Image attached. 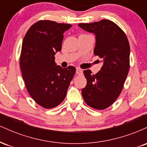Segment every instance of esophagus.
Returning <instances> with one entry per match:
<instances>
[{
    "instance_id": "esophagus-1",
    "label": "esophagus",
    "mask_w": 147,
    "mask_h": 147,
    "mask_svg": "<svg viewBox=\"0 0 147 147\" xmlns=\"http://www.w3.org/2000/svg\"><path fill=\"white\" fill-rule=\"evenodd\" d=\"M76 73L79 75H82V74H83V71H82V69L77 68V69H76Z\"/></svg>"
}]
</instances>
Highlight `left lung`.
<instances>
[{
  "label": "left lung",
  "instance_id": "left-lung-1",
  "mask_svg": "<svg viewBox=\"0 0 147 147\" xmlns=\"http://www.w3.org/2000/svg\"><path fill=\"white\" fill-rule=\"evenodd\" d=\"M78 26L95 35L94 54L103 63L95 75L88 69L84 70L87 84L82 90V97L90 107L103 110L113 104L122 92L129 70V41L125 33L109 20L79 23Z\"/></svg>",
  "mask_w": 147,
  "mask_h": 147
}]
</instances>
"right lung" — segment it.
<instances>
[{"label": "right lung", "mask_w": 147, "mask_h": 147, "mask_svg": "<svg viewBox=\"0 0 147 147\" xmlns=\"http://www.w3.org/2000/svg\"><path fill=\"white\" fill-rule=\"evenodd\" d=\"M72 25L39 21L32 25L23 38L20 65L28 92L38 105L52 109L65 99L75 74L73 66L63 68L55 63L61 50L63 33Z\"/></svg>", "instance_id": "add662e5"}]
</instances>
